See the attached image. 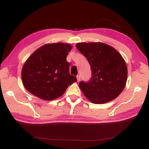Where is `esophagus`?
Returning <instances> with one entry per match:
<instances>
[{
    "label": "esophagus",
    "instance_id": "esophagus-1",
    "mask_svg": "<svg viewBox=\"0 0 149 149\" xmlns=\"http://www.w3.org/2000/svg\"><path fill=\"white\" fill-rule=\"evenodd\" d=\"M77 81H79H79H80V80H81V76H80V75H77Z\"/></svg>",
    "mask_w": 149,
    "mask_h": 149
}]
</instances>
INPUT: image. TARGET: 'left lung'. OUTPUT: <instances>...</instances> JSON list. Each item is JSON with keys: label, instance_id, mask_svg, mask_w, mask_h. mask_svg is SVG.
Listing matches in <instances>:
<instances>
[{"label": "left lung", "instance_id": "obj_1", "mask_svg": "<svg viewBox=\"0 0 149 149\" xmlns=\"http://www.w3.org/2000/svg\"><path fill=\"white\" fill-rule=\"evenodd\" d=\"M76 47L91 66L90 79L79 84L85 97L98 104L115 99L125 88L127 78V66L121 54L103 42H79Z\"/></svg>", "mask_w": 149, "mask_h": 149}]
</instances>
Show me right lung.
<instances>
[{
	"label": "right lung",
	"instance_id": "obj_1",
	"mask_svg": "<svg viewBox=\"0 0 149 149\" xmlns=\"http://www.w3.org/2000/svg\"><path fill=\"white\" fill-rule=\"evenodd\" d=\"M72 49L69 44H47L36 49L24 64L22 79L25 88L45 100H53L64 94L77 77L69 72L66 61Z\"/></svg>",
	"mask_w": 149,
	"mask_h": 149
}]
</instances>
